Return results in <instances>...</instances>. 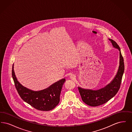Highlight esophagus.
<instances>
[{
  "instance_id": "esophagus-1",
  "label": "esophagus",
  "mask_w": 132,
  "mask_h": 132,
  "mask_svg": "<svg viewBox=\"0 0 132 132\" xmlns=\"http://www.w3.org/2000/svg\"><path fill=\"white\" fill-rule=\"evenodd\" d=\"M70 78L71 80H74L75 79V76L73 74H71V75L70 76Z\"/></svg>"
}]
</instances>
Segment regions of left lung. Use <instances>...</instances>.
<instances>
[{
	"label": "left lung",
	"mask_w": 132,
	"mask_h": 132,
	"mask_svg": "<svg viewBox=\"0 0 132 132\" xmlns=\"http://www.w3.org/2000/svg\"><path fill=\"white\" fill-rule=\"evenodd\" d=\"M113 47L119 50V66L116 75L110 83L104 88L97 90L86 89L78 87L82 101L90 106H97L107 102L113 97L119 89L122 76L124 72V59L122 55L120 48L112 39H109Z\"/></svg>",
	"instance_id": "8db88e82"
}]
</instances>
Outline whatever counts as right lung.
<instances>
[{"label":"right lung","mask_w":132,"mask_h":132,"mask_svg":"<svg viewBox=\"0 0 132 132\" xmlns=\"http://www.w3.org/2000/svg\"><path fill=\"white\" fill-rule=\"evenodd\" d=\"M12 75L15 87L21 98L35 108L41 111L54 109L60 101V95L65 79L54 82L45 89L34 91L25 87L19 82L15 74L14 64Z\"/></svg>","instance_id":"right-lung-1"}]
</instances>
